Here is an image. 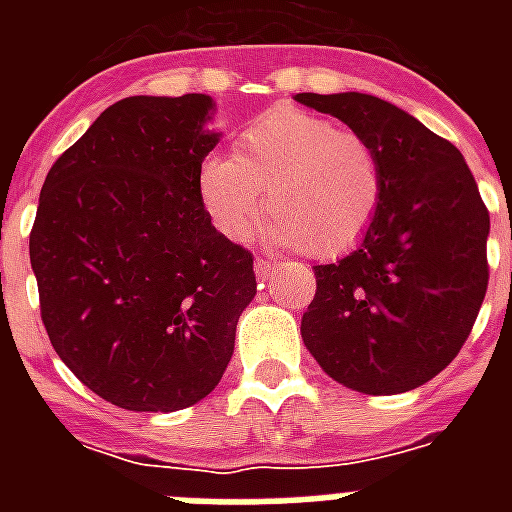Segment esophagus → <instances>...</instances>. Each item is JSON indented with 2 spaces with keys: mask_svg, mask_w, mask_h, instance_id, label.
<instances>
[{
  "mask_svg": "<svg viewBox=\"0 0 512 512\" xmlns=\"http://www.w3.org/2000/svg\"><path fill=\"white\" fill-rule=\"evenodd\" d=\"M276 271H279V263H276V260H257L255 263L257 279H268V276H273Z\"/></svg>",
  "mask_w": 512,
  "mask_h": 512,
  "instance_id": "obj_1",
  "label": "esophagus"
}]
</instances>
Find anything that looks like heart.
I'll return each mask as SVG.
<instances>
[{
	"label": "heart",
	"instance_id": "obj_1",
	"mask_svg": "<svg viewBox=\"0 0 512 512\" xmlns=\"http://www.w3.org/2000/svg\"><path fill=\"white\" fill-rule=\"evenodd\" d=\"M265 236L281 247L335 257L364 239L385 199V167L358 132L300 108H271L241 132L236 156H209L201 204L217 231L247 239L265 212Z\"/></svg>",
	"mask_w": 512,
	"mask_h": 512
}]
</instances>
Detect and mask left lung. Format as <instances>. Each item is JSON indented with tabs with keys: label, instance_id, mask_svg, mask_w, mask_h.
I'll return each instance as SVG.
<instances>
[{
	"label": "left lung",
	"instance_id": "8db88e82",
	"mask_svg": "<svg viewBox=\"0 0 512 512\" xmlns=\"http://www.w3.org/2000/svg\"><path fill=\"white\" fill-rule=\"evenodd\" d=\"M364 135L385 167L380 215L353 252L316 265L305 348L340 385L406 393L452 364L489 284L486 212L462 154L412 114L364 92H297Z\"/></svg>",
	"mask_w": 512,
	"mask_h": 512
}]
</instances>
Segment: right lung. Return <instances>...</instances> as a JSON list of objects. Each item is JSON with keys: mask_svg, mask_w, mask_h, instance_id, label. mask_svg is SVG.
<instances>
[{"mask_svg": "<svg viewBox=\"0 0 512 512\" xmlns=\"http://www.w3.org/2000/svg\"><path fill=\"white\" fill-rule=\"evenodd\" d=\"M212 116L199 92L119 100L39 193L28 255L44 329L92 393L130 412L209 396L257 292L252 255L201 204Z\"/></svg>", "mask_w": 512, "mask_h": 512, "instance_id": "right-lung-1", "label": "right lung"}]
</instances>
